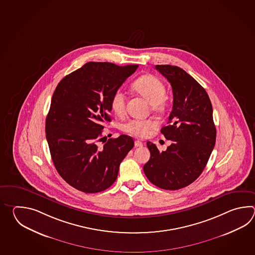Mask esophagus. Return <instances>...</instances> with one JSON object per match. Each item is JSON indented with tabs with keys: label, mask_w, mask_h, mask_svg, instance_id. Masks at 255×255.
<instances>
[{
	"label": "esophagus",
	"mask_w": 255,
	"mask_h": 255,
	"mask_svg": "<svg viewBox=\"0 0 255 255\" xmlns=\"http://www.w3.org/2000/svg\"><path fill=\"white\" fill-rule=\"evenodd\" d=\"M143 146V143H142V142H141V141H139V140H135V146H136V147H137V146Z\"/></svg>",
	"instance_id": "obj_1"
}]
</instances>
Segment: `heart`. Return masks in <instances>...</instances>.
<instances>
[{"mask_svg": "<svg viewBox=\"0 0 255 255\" xmlns=\"http://www.w3.org/2000/svg\"><path fill=\"white\" fill-rule=\"evenodd\" d=\"M132 89L139 94L153 106L157 111H162L166 107V87L162 81L154 75H143L132 84ZM110 107L115 114L123 116L126 112V95L121 90H117L113 94ZM157 127V123L150 120H131L122 125V129L130 135L136 137H145L153 128Z\"/></svg>", "mask_w": 255, "mask_h": 255, "instance_id": "b5f03b06", "label": "heart"}]
</instances>
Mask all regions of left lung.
Returning a JSON list of instances; mask_svg holds the SVG:
<instances>
[{"label": "left lung", "instance_id": "1", "mask_svg": "<svg viewBox=\"0 0 255 255\" xmlns=\"http://www.w3.org/2000/svg\"><path fill=\"white\" fill-rule=\"evenodd\" d=\"M156 69L172 87V111L160 132L173 143L159 152L155 144L146 142L150 158L143 169L158 188L179 190L200 177L215 146L212 106L205 89L186 71L169 65H157Z\"/></svg>", "mask_w": 255, "mask_h": 255}]
</instances>
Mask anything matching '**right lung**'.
Returning <instances> with one entry per match:
<instances>
[{"instance_id": "1", "label": "right lung", "mask_w": 255, "mask_h": 255, "mask_svg": "<svg viewBox=\"0 0 255 255\" xmlns=\"http://www.w3.org/2000/svg\"><path fill=\"white\" fill-rule=\"evenodd\" d=\"M137 67L89 62L65 76L55 88L45 120L46 139L57 172L76 190H107L134 146L128 135L109 138L102 146L98 142L105 137L104 124L111 121L113 94Z\"/></svg>"}]
</instances>
